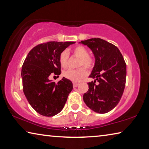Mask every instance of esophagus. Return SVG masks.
Masks as SVG:
<instances>
[{"label": "esophagus", "instance_id": "1", "mask_svg": "<svg viewBox=\"0 0 149 149\" xmlns=\"http://www.w3.org/2000/svg\"><path fill=\"white\" fill-rule=\"evenodd\" d=\"M78 85H79V84H78V83H76V82H74V83H73V86H74V87H77Z\"/></svg>", "mask_w": 149, "mask_h": 149}]
</instances>
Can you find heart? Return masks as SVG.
I'll list each match as a JSON object with an SVG mask.
<instances>
[{
	"label": "heart",
	"mask_w": 149,
	"mask_h": 149,
	"mask_svg": "<svg viewBox=\"0 0 149 149\" xmlns=\"http://www.w3.org/2000/svg\"><path fill=\"white\" fill-rule=\"evenodd\" d=\"M72 53L75 56L79 58L78 67L84 66L88 70H91L95 65V60L91 56H89V52L87 48L82 45H77L72 49ZM68 52L66 50H63L59 55V62L60 65L65 68L68 65ZM84 67L76 70H68L63 72V76L72 81H79L87 76V72Z\"/></svg>",
	"instance_id": "b5f03b06"
}]
</instances>
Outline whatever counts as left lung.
Returning a JSON list of instances; mask_svg holds the SVG:
<instances>
[{"label":"left lung","mask_w":149,"mask_h":149,"mask_svg":"<svg viewBox=\"0 0 149 149\" xmlns=\"http://www.w3.org/2000/svg\"><path fill=\"white\" fill-rule=\"evenodd\" d=\"M92 50L95 64L88 83L89 89L84 100L91 109L99 114L112 110L122 98L126 81V64L119 49L100 38L81 41ZM97 83H96V81Z\"/></svg>","instance_id":"1"}]
</instances>
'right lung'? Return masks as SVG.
I'll list each match as a JSON object with an SVG mask.
<instances>
[{"instance_id": "add662e5", "label": "right lung", "mask_w": 149, "mask_h": 149, "mask_svg": "<svg viewBox=\"0 0 149 149\" xmlns=\"http://www.w3.org/2000/svg\"><path fill=\"white\" fill-rule=\"evenodd\" d=\"M75 42L49 41L37 45L27 54L22 68L24 95L32 108L44 116H53L61 111L73 89L71 81L63 77L51 81L50 74L59 77L60 52Z\"/></svg>"}]
</instances>
